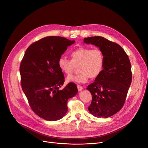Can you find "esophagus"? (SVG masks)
I'll use <instances>...</instances> for the list:
<instances>
[{
    "label": "esophagus",
    "instance_id": "1",
    "mask_svg": "<svg viewBox=\"0 0 148 148\" xmlns=\"http://www.w3.org/2000/svg\"><path fill=\"white\" fill-rule=\"evenodd\" d=\"M77 88H78V90L79 92L82 91L83 89V87L80 85H77Z\"/></svg>",
    "mask_w": 148,
    "mask_h": 148
}]
</instances>
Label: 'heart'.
Segmentation results:
<instances>
[{
	"instance_id": "obj_1",
	"label": "heart",
	"mask_w": 148,
	"mask_h": 148,
	"mask_svg": "<svg viewBox=\"0 0 148 148\" xmlns=\"http://www.w3.org/2000/svg\"><path fill=\"white\" fill-rule=\"evenodd\" d=\"M71 60L64 56L59 58L58 65L64 74L71 75L77 66L80 73L69 76L67 81L78 83H85L90 77L96 78L102 73L105 66V56L99 48L82 46L76 48L70 52Z\"/></svg>"
}]
</instances>
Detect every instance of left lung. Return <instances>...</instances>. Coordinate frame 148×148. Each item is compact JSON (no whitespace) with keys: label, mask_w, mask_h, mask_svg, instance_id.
<instances>
[{"label":"left lung","mask_w":148,"mask_h":148,"mask_svg":"<svg viewBox=\"0 0 148 148\" xmlns=\"http://www.w3.org/2000/svg\"><path fill=\"white\" fill-rule=\"evenodd\" d=\"M84 42L99 47L105 56L102 73L87 89L92 95L88 111L95 116L106 119L124 106L132 80L130 61L119 45L103 37H86Z\"/></svg>","instance_id":"1"}]
</instances>
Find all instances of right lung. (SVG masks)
<instances>
[{
  "mask_svg": "<svg viewBox=\"0 0 148 148\" xmlns=\"http://www.w3.org/2000/svg\"><path fill=\"white\" fill-rule=\"evenodd\" d=\"M74 40L48 36L35 42L25 52L19 67L22 89L33 111L42 119L56 121L68 111V99L78 92L73 83L59 90L65 80L59 58Z\"/></svg>",
  "mask_w": 148,
  "mask_h": 148,
  "instance_id": "obj_1",
  "label": "right lung"
}]
</instances>
